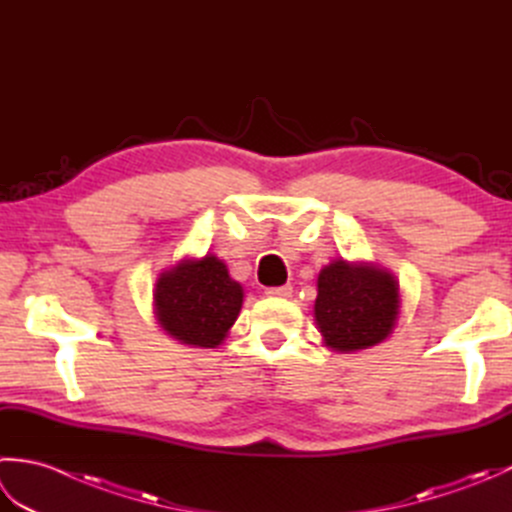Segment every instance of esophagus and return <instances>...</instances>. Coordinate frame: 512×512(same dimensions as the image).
<instances>
[{
	"label": "esophagus",
	"mask_w": 512,
	"mask_h": 512,
	"mask_svg": "<svg viewBox=\"0 0 512 512\" xmlns=\"http://www.w3.org/2000/svg\"><path fill=\"white\" fill-rule=\"evenodd\" d=\"M268 297H279V299H288L292 295V286L286 284V286H277V288H268L266 290Z\"/></svg>",
	"instance_id": "34e87169"
}]
</instances>
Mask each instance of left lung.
<instances>
[{"mask_svg":"<svg viewBox=\"0 0 512 512\" xmlns=\"http://www.w3.org/2000/svg\"><path fill=\"white\" fill-rule=\"evenodd\" d=\"M314 321L336 352L365 350L391 334L398 319V281L372 264L336 259L317 279Z\"/></svg>","mask_w":512,"mask_h":512,"instance_id":"8db88e82","label":"left lung"}]
</instances>
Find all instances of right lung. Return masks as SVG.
Returning <instances> with one entry per match:
<instances>
[{
	"instance_id": "right-lung-1",
	"label": "right lung",
	"mask_w": 512,
	"mask_h": 512,
	"mask_svg": "<svg viewBox=\"0 0 512 512\" xmlns=\"http://www.w3.org/2000/svg\"><path fill=\"white\" fill-rule=\"evenodd\" d=\"M244 290L215 255L184 259L156 281L160 328L184 345L217 347L242 310Z\"/></svg>"
}]
</instances>
